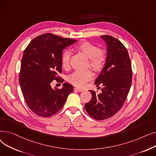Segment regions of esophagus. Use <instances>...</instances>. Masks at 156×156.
Segmentation results:
<instances>
[{
  "label": "esophagus",
  "instance_id": "esophagus-1",
  "mask_svg": "<svg viewBox=\"0 0 156 156\" xmlns=\"http://www.w3.org/2000/svg\"><path fill=\"white\" fill-rule=\"evenodd\" d=\"M74 89H75V90H76V91H78V92H83V89H81V88H78V87H75Z\"/></svg>",
  "mask_w": 156,
  "mask_h": 156
}]
</instances>
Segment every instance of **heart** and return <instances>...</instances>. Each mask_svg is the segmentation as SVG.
Instances as JSON below:
<instances>
[{
  "label": "heart",
  "instance_id": "heart-1",
  "mask_svg": "<svg viewBox=\"0 0 156 156\" xmlns=\"http://www.w3.org/2000/svg\"><path fill=\"white\" fill-rule=\"evenodd\" d=\"M75 48L89 59V66L93 70L99 71L103 68L106 61V55L105 52L97 45L88 42H83L76 45ZM71 55V52L69 50L63 52L61 56V64L63 68H69ZM93 77L92 71L88 70L84 72H74L69 76L68 80L73 85L83 87L87 82L91 80Z\"/></svg>",
  "mask_w": 156,
  "mask_h": 156
}]
</instances>
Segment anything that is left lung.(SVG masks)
Segmentation results:
<instances>
[{
	"instance_id": "1",
	"label": "left lung",
	"mask_w": 156,
	"mask_h": 156,
	"mask_svg": "<svg viewBox=\"0 0 156 156\" xmlns=\"http://www.w3.org/2000/svg\"><path fill=\"white\" fill-rule=\"evenodd\" d=\"M101 38L107 45L106 61L94 83L103 86L102 92L94 90L92 99L85 104V109L97 120H104L114 116L125 103L132 85V71L127 49L119 40L109 35Z\"/></svg>"
}]
</instances>
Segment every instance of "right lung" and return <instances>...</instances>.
I'll return each mask as SVG.
<instances>
[{
    "mask_svg": "<svg viewBox=\"0 0 156 156\" xmlns=\"http://www.w3.org/2000/svg\"><path fill=\"white\" fill-rule=\"evenodd\" d=\"M76 41L45 34L32 40L24 50L19 81L28 108L38 116L54 115L73 91L69 83H64L61 89H55L51 83L58 80L57 75L62 72V51Z\"/></svg>",
    "mask_w": 156,
    "mask_h": 156,
    "instance_id": "obj_1",
    "label": "right lung"
}]
</instances>
